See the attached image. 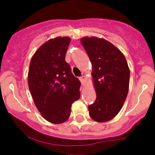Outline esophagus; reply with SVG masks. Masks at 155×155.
<instances>
[{
    "label": "esophagus",
    "instance_id": "34e87169",
    "mask_svg": "<svg viewBox=\"0 0 155 155\" xmlns=\"http://www.w3.org/2000/svg\"><path fill=\"white\" fill-rule=\"evenodd\" d=\"M79 79H80V81H81V82L83 84H85V82H86V77L85 76H82L81 77H80L79 78Z\"/></svg>",
    "mask_w": 155,
    "mask_h": 155
}]
</instances>
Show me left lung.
Masks as SVG:
<instances>
[{
    "label": "left lung",
    "mask_w": 155,
    "mask_h": 155,
    "mask_svg": "<svg viewBox=\"0 0 155 155\" xmlns=\"http://www.w3.org/2000/svg\"><path fill=\"white\" fill-rule=\"evenodd\" d=\"M81 43L92 66V80L96 100L88 106L94 120L105 123L121 110L129 90L130 69L124 54L104 38L84 37Z\"/></svg>",
    "instance_id": "obj_1"
}]
</instances>
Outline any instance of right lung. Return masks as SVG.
Masks as SVG:
<instances>
[{
	"instance_id": "1",
	"label": "right lung",
	"mask_w": 155,
	"mask_h": 155,
	"mask_svg": "<svg viewBox=\"0 0 155 155\" xmlns=\"http://www.w3.org/2000/svg\"><path fill=\"white\" fill-rule=\"evenodd\" d=\"M70 41L69 37L47 41L33 54L28 70L29 89L35 105L41 115L54 124L66 122L71 104L80 98L81 82L65 61Z\"/></svg>"
}]
</instances>
